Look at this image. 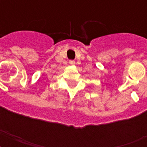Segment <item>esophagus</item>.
<instances>
[{"mask_svg": "<svg viewBox=\"0 0 147 147\" xmlns=\"http://www.w3.org/2000/svg\"><path fill=\"white\" fill-rule=\"evenodd\" d=\"M69 63L71 65H75L76 62H75V61H73V60H71V61H69Z\"/></svg>", "mask_w": 147, "mask_h": 147, "instance_id": "1", "label": "esophagus"}]
</instances>
